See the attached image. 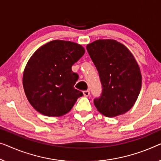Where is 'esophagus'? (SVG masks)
Wrapping results in <instances>:
<instances>
[{"instance_id":"esophagus-1","label":"esophagus","mask_w":161,"mask_h":161,"mask_svg":"<svg viewBox=\"0 0 161 161\" xmlns=\"http://www.w3.org/2000/svg\"><path fill=\"white\" fill-rule=\"evenodd\" d=\"M90 91H89V90L83 91V95L85 96V97H88V96L90 95Z\"/></svg>"}]
</instances>
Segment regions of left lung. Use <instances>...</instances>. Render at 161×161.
Here are the masks:
<instances>
[{
	"label": "left lung",
	"mask_w": 161,
	"mask_h": 161,
	"mask_svg": "<svg viewBox=\"0 0 161 161\" xmlns=\"http://www.w3.org/2000/svg\"><path fill=\"white\" fill-rule=\"evenodd\" d=\"M99 73L102 94L96 108L107 117L126 114L135 103L142 87L140 67L125 45L115 40H97L87 45Z\"/></svg>",
	"instance_id": "8db88e82"
}]
</instances>
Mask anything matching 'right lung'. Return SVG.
I'll list each match as a JSON object with an SVG mask.
<instances>
[{
	"label": "right lung",
	"mask_w": 161,
	"mask_h": 161,
	"mask_svg": "<svg viewBox=\"0 0 161 161\" xmlns=\"http://www.w3.org/2000/svg\"><path fill=\"white\" fill-rule=\"evenodd\" d=\"M77 43L53 40L42 45L29 59L23 74L28 101L47 116H61L71 111L82 92L74 87L78 74L71 66L85 54Z\"/></svg>",
	"instance_id": "obj_1"
}]
</instances>
